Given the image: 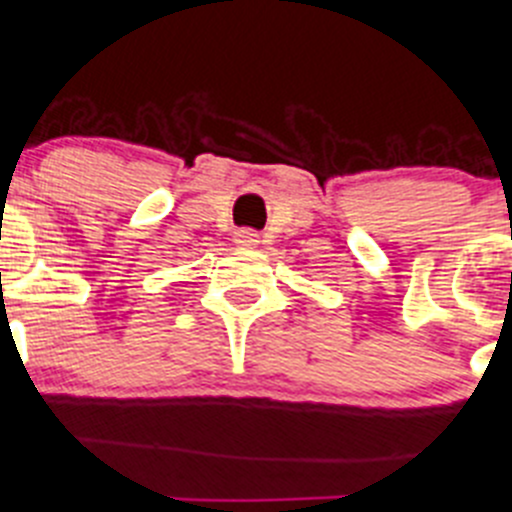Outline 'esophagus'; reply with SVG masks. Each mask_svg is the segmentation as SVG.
<instances>
[{
    "label": "esophagus",
    "instance_id": "obj_1",
    "mask_svg": "<svg viewBox=\"0 0 512 512\" xmlns=\"http://www.w3.org/2000/svg\"><path fill=\"white\" fill-rule=\"evenodd\" d=\"M234 242L240 247H257V242H260V234L252 232V229H240V232L234 234Z\"/></svg>",
    "mask_w": 512,
    "mask_h": 512
}]
</instances>
